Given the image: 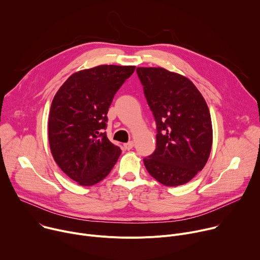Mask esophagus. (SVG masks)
<instances>
[{"label": "esophagus", "instance_id": "1", "mask_svg": "<svg viewBox=\"0 0 260 260\" xmlns=\"http://www.w3.org/2000/svg\"><path fill=\"white\" fill-rule=\"evenodd\" d=\"M133 147H134V142H128V143L124 144V148L126 150H131Z\"/></svg>", "mask_w": 260, "mask_h": 260}]
</instances>
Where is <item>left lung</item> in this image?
<instances>
[{
  "mask_svg": "<svg viewBox=\"0 0 260 260\" xmlns=\"http://www.w3.org/2000/svg\"><path fill=\"white\" fill-rule=\"evenodd\" d=\"M156 122V149L144 158L155 180L174 187L189 182L206 166L213 143L208 105L186 77L164 68H137Z\"/></svg>",
  "mask_w": 260,
  "mask_h": 260,
  "instance_id": "left-lung-1",
  "label": "left lung"
}]
</instances>
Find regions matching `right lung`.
I'll use <instances>...</instances> for the list:
<instances>
[{"label": "right lung", "instance_id": "obj_1", "mask_svg": "<svg viewBox=\"0 0 260 260\" xmlns=\"http://www.w3.org/2000/svg\"><path fill=\"white\" fill-rule=\"evenodd\" d=\"M135 69L103 64L76 72L52 100L48 119L51 154L60 170L81 186L106 178L121 154L104 129L115 93Z\"/></svg>", "mask_w": 260, "mask_h": 260}]
</instances>
